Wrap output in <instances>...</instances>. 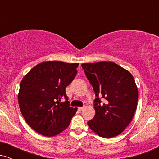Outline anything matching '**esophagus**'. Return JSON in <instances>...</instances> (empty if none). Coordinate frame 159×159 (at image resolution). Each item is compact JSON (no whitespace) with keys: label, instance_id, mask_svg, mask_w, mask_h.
Instances as JSON below:
<instances>
[{"label":"esophagus","instance_id":"obj_1","mask_svg":"<svg viewBox=\"0 0 159 159\" xmlns=\"http://www.w3.org/2000/svg\"><path fill=\"white\" fill-rule=\"evenodd\" d=\"M84 107H79L78 109V111H81L84 110Z\"/></svg>","mask_w":159,"mask_h":159}]
</instances>
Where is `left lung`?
I'll return each mask as SVG.
<instances>
[{
	"instance_id": "1",
	"label": "left lung",
	"mask_w": 159,
	"mask_h": 159,
	"mask_svg": "<svg viewBox=\"0 0 159 159\" xmlns=\"http://www.w3.org/2000/svg\"><path fill=\"white\" fill-rule=\"evenodd\" d=\"M81 66L96 96V114L87 122L89 128L102 138L118 135L132 122L138 106V90L132 75L110 61ZM99 97L105 98L103 104Z\"/></svg>"
}]
</instances>
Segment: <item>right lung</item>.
<instances>
[{
	"mask_svg": "<svg viewBox=\"0 0 159 159\" xmlns=\"http://www.w3.org/2000/svg\"><path fill=\"white\" fill-rule=\"evenodd\" d=\"M79 63L47 61L39 63L25 75L18 94L19 108L26 123L44 136L64 131L77 107L69 106L66 87L77 74ZM65 98L66 101L61 103Z\"/></svg>",
	"mask_w": 159,
	"mask_h": 159,
	"instance_id": "right-lung-1",
	"label": "right lung"
}]
</instances>
